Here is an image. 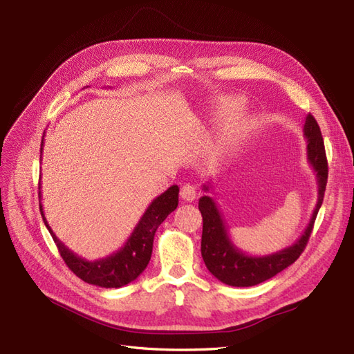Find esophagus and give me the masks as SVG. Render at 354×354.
Segmentation results:
<instances>
[{
    "label": "esophagus",
    "instance_id": "esophagus-1",
    "mask_svg": "<svg viewBox=\"0 0 354 354\" xmlns=\"http://www.w3.org/2000/svg\"><path fill=\"white\" fill-rule=\"evenodd\" d=\"M180 196H181V199L186 201V202H194L196 199L195 186H192L189 183L183 185V187H181V190H180Z\"/></svg>",
    "mask_w": 354,
    "mask_h": 354
}]
</instances>
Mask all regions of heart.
Returning a JSON list of instances; mask_svg holds the SVG:
<instances>
[{
  "label": "heart",
  "mask_w": 354,
  "mask_h": 354,
  "mask_svg": "<svg viewBox=\"0 0 354 354\" xmlns=\"http://www.w3.org/2000/svg\"><path fill=\"white\" fill-rule=\"evenodd\" d=\"M243 99L239 95H226L217 100L216 104V113L220 120H226V118L234 115L243 108ZM257 128V116L252 112H242L236 120H234L223 138V151H233L242 146L251 136L254 134Z\"/></svg>",
  "instance_id": "1"
}]
</instances>
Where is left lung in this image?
<instances>
[{"instance_id": "8db88e82", "label": "left lung", "mask_w": 354, "mask_h": 354, "mask_svg": "<svg viewBox=\"0 0 354 354\" xmlns=\"http://www.w3.org/2000/svg\"><path fill=\"white\" fill-rule=\"evenodd\" d=\"M303 133L307 140V159L317 178V202L307 227L291 246L267 255H250L243 252L230 239L226 221H224L216 201L208 195H203L199 199V211L203 221L201 241L202 259L209 273L217 277L220 282L230 286L259 285L285 270L304 251L319 208L324 202L328 181V162L322 133H320L316 120L310 113L306 116ZM202 189L208 192L209 185H203Z\"/></svg>"}]
</instances>
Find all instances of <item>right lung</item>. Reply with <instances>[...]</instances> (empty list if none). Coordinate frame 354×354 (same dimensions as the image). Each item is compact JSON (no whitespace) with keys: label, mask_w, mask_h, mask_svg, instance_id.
I'll list each match as a JSON object with an SVG mask.
<instances>
[{"label":"right lung","mask_w":354,"mask_h":354,"mask_svg":"<svg viewBox=\"0 0 354 354\" xmlns=\"http://www.w3.org/2000/svg\"><path fill=\"white\" fill-rule=\"evenodd\" d=\"M42 146H44V136L41 140V155ZM41 198V192H39ZM178 205V186L173 185L168 187L162 195H159L147 207L140 221L137 223L130 238L127 239L122 248L115 251L113 254L88 261L71 251L55 234L48 226L47 218L42 211V203H39V211L46 227L48 229L53 241L57 245L62 259L65 260L69 269L77 274L80 279L90 285L100 288H121L136 281L143 273L152 257L153 238L156 229L160 226L168 214L173 212Z\"/></svg>","instance_id":"obj_1"}]
</instances>
